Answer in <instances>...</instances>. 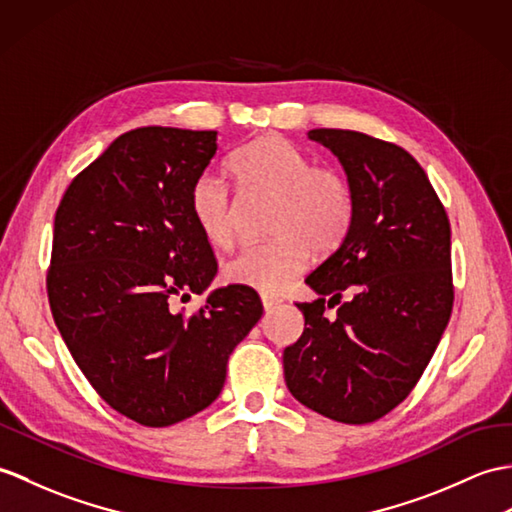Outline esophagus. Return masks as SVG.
Wrapping results in <instances>:
<instances>
[{
  "instance_id": "1",
  "label": "esophagus",
  "mask_w": 512,
  "mask_h": 512,
  "mask_svg": "<svg viewBox=\"0 0 512 512\" xmlns=\"http://www.w3.org/2000/svg\"><path fill=\"white\" fill-rule=\"evenodd\" d=\"M279 303H281V299H277V296H268V294L261 296V305H264V310H266V312L275 310V307H277Z\"/></svg>"
}]
</instances>
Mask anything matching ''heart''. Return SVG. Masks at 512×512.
<instances>
[{"instance_id":"obj_1","label":"heart","mask_w":512,"mask_h":512,"mask_svg":"<svg viewBox=\"0 0 512 512\" xmlns=\"http://www.w3.org/2000/svg\"><path fill=\"white\" fill-rule=\"evenodd\" d=\"M229 172L248 194L275 198L270 235L261 246H244L224 261L222 277L266 294L281 292L316 255L334 253L347 237L355 200L347 178L331 168H312L310 157L279 135H264L235 150ZM200 233L213 246L235 240L237 205L218 176L202 174L189 192Z\"/></svg>"}]
</instances>
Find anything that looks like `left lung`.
Here are the masks:
<instances>
[{"label":"left lung","instance_id":"obj_1","mask_svg":"<svg viewBox=\"0 0 512 512\" xmlns=\"http://www.w3.org/2000/svg\"><path fill=\"white\" fill-rule=\"evenodd\" d=\"M307 137L338 157L355 211L336 253L305 279L318 299L296 303L305 329L283 351L285 384L327 419L371 423L410 395L449 323V220L403 148L338 128ZM334 304L337 314L327 317L324 307Z\"/></svg>","mask_w":512,"mask_h":512}]
</instances>
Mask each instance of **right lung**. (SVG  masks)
Instances as JSON below:
<instances>
[{
	"label": "right lung",
	"mask_w": 512,
	"mask_h": 512,
	"mask_svg": "<svg viewBox=\"0 0 512 512\" xmlns=\"http://www.w3.org/2000/svg\"><path fill=\"white\" fill-rule=\"evenodd\" d=\"M216 150V130H130L71 181L56 209L54 323L98 395L146 427L211 406L229 355L264 312L246 285L211 290L192 316L172 310L218 272L189 207Z\"/></svg>",
	"instance_id": "right-lung-1"
}]
</instances>
